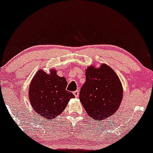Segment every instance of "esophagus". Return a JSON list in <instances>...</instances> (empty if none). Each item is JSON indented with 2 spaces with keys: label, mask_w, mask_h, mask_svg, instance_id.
<instances>
[{
  "label": "esophagus",
  "mask_w": 153,
  "mask_h": 153,
  "mask_svg": "<svg viewBox=\"0 0 153 153\" xmlns=\"http://www.w3.org/2000/svg\"><path fill=\"white\" fill-rule=\"evenodd\" d=\"M74 96L76 97V98H78L79 97V90H76V91L74 92Z\"/></svg>",
  "instance_id": "esophagus-1"
}]
</instances>
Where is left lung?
Wrapping results in <instances>:
<instances>
[{"instance_id":"1","label":"left lung","mask_w":153,"mask_h":153,"mask_svg":"<svg viewBox=\"0 0 153 153\" xmlns=\"http://www.w3.org/2000/svg\"><path fill=\"white\" fill-rule=\"evenodd\" d=\"M86 81L79 100L90 117L96 120L107 119L116 112L123 97V85L114 71L105 63L91 65L85 71Z\"/></svg>"}]
</instances>
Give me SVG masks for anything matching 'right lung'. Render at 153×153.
Masks as SVG:
<instances>
[{"label":"right lung","instance_id":"obj_1","mask_svg":"<svg viewBox=\"0 0 153 153\" xmlns=\"http://www.w3.org/2000/svg\"><path fill=\"white\" fill-rule=\"evenodd\" d=\"M67 83L65 77L57 74L55 69L47 74L40 69L31 80L28 96L33 109L46 120H51L61 114L71 98L74 95L65 90Z\"/></svg>","mask_w":153,"mask_h":153}]
</instances>
